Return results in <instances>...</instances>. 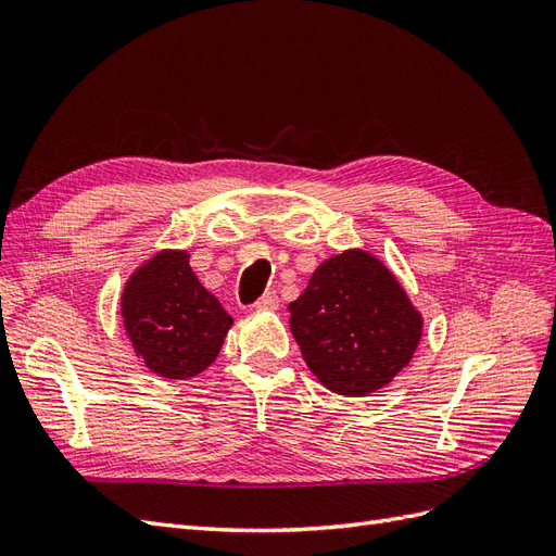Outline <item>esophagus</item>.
<instances>
[{
	"label": "esophagus",
	"mask_w": 556,
	"mask_h": 556,
	"mask_svg": "<svg viewBox=\"0 0 556 556\" xmlns=\"http://www.w3.org/2000/svg\"><path fill=\"white\" fill-rule=\"evenodd\" d=\"M255 308L262 311H276L278 308V294L276 292H266L255 301Z\"/></svg>",
	"instance_id": "esophagus-1"
}]
</instances>
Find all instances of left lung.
<instances>
[{
  "mask_svg": "<svg viewBox=\"0 0 556 556\" xmlns=\"http://www.w3.org/2000/svg\"><path fill=\"white\" fill-rule=\"evenodd\" d=\"M288 311L308 368L343 396L371 394L392 382L422 339V315L390 268L364 250L319 264Z\"/></svg>",
  "mask_w": 556,
  "mask_h": 556,
  "instance_id": "8db88e82",
  "label": "left lung"
}]
</instances>
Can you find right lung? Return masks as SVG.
I'll return each instance as SVG.
<instances>
[{
  "label": "right lung",
  "mask_w": 556,
  "mask_h": 556,
  "mask_svg": "<svg viewBox=\"0 0 556 556\" xmlns=\"http://www.w3.org/2000/svg\"><path fill=\"white\" fill-rule=\"evenodd\" d=\"M121 313L137 355L150 371L169 380L206 371L233 323L199 282L182 250L157 252L134 271Z\"/></svg>",
  "instance_id": "right-lung-1"
}]
</instances>
